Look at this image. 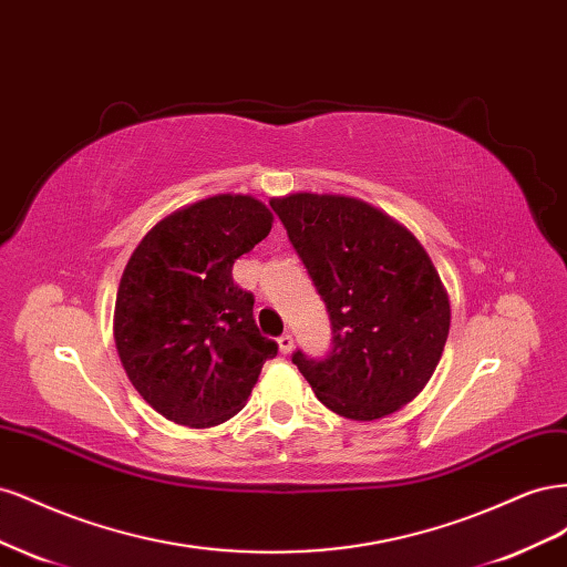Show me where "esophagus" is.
Returning <instances> with one entry per match:
<instances>
[{
  "mask_svg": "<svg viewBox=\"0 0 567 567\" xmlns=\"http://www.w3.org/2000/svg\"><path fill=\"white\" fill-rule=\"evenodd\" d=\"M277 342H279V350H281L284 354L293 352V336H290V333H281Z\"/></svg>",
  "mask_w": 567,
  "mask_h": 567,
  "instance_id": "1",
  "label": "esophagus"
}]
</instances>
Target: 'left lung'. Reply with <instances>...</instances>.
<instances>
[{
	"label": "left lung",
	"mask_w": 567,
	"mask_h": 567,
	"mask_svg": "<svg viewBox=\"0 0 567 567\" xmlns=\"http://www.w3.org/2000/svg\"><path fill=\"white\" fill-rule=\"evenodd\" d=\"M333 326V350L293 364L323 406L375 421L409 404L450 336V296L419 238L373 205L336 194L271 198Z\"/></svg>",
	"instance_id": "obj_1"
}]
</instances>
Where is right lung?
<instances>
[{"label":"right lung","instance_id":"obj_1","mask_svg":"<svg viewBox=\"0 0 567 567\" xmlns=\"http://www.w3.org/2000/svg\"><path fill=\"white\" fill-rule=\"evenodd\" d=\"M262 200L217 194L169 213L134 248L113 338L130 383L167 421L213 427L250 398L279 346L252 319L231 267L271 231Z\"/></svg>","mask_w":567,"mask_h":567}]
</instances>
